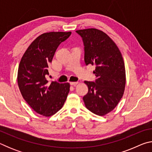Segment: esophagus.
I'll list each match as a JSON object with an SVG mask.
<instances>
[{
	"label": "esophagus",
	"mask_w": 152,
	"mask_h": 152,
	"mask_svg": "<svg viewBox=\"0 0 152 152\" xmlns=\"http://www.w3.org/2000/svg\"><path fill=\"white\" fill-rule=\"evenodd\" d=\"M78 82H70V84L72 86H76V84H78Z\"/></svg>",
	"instance_id": "obj_1"
}]
</instances>
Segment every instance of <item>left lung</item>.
<instances>
[{"label": "left lung", "instance_id": "obj_1", "mask_svg": "<svg viewBox=\"0 0 152 152\" xmlns=\"http://www.w3.org/2000/svg\"><path fill=\"white\" fill-rule=\"evenodd\" d=\"M84 45L86 65L95 66V82L84 81L88 92L83 97L86 107L94 114L103 116L112 111L124 93L125 68L119 48L101 30L86 29L76 31Z\"/></svg>", "mask_w": 152, "mask_h": 152}]
</instances>
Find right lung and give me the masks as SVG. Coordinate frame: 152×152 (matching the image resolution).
Segmentation results:
<instances>
[{
	"label": "right lung",
	"instance_id": "1",
	"mask_svg": "<svg viewBox=\"0 0 152 152\" xmlns=\"http://www.w3.org/2000/svg\"><path fill=\"white\" fill-rule=\"evenodd\" d=\"M71 32L43 33L31 43L20 60L18 86L23 97L36 113L45 117L54 115L62 108L70 91L68 82L49 83L48 66L59 45Z\"/></svg>",
	"mask_w": 152,
	"mask_h": 152
}]
</instances>
